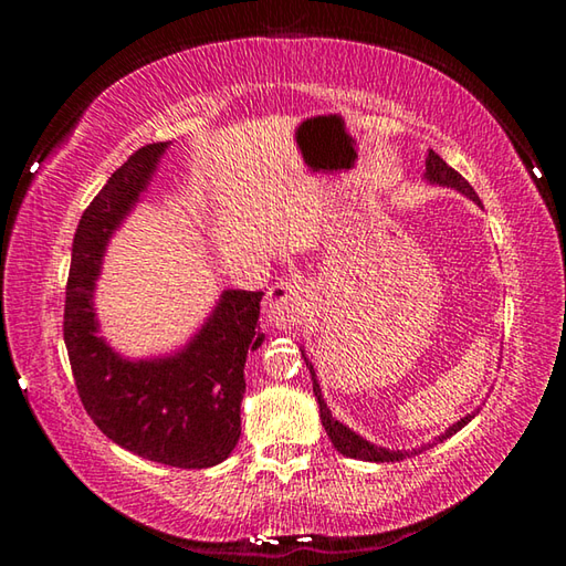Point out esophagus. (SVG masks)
<instances>
[{"mask_svg":"<svg viewBox=\"0 0 566 566\" xmlns=\"http://www.w3.org/2000/svg\"><path fill=\"white\" fill-rule=\"evenodd\" d=\"M312 290L310 282L302 276H292V280L276 282L270 292H266V314L276 329H292L304 319L306 310H310Z\"/></svg>","mask_w":566,"mask_h":566,"instance_id":"obj_1","label":"esophagus"}]
</instances>
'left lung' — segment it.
Returning a JSON list of instances; mask_svg holds the SVG:
<instances>
[{"mask_svg":"<svg viewBox=\"0 0 566 566\" xmlns=\"http://www.w3.org/2000/svg\"><path fill=\"white\" fill-rule=\"evenodd\" d=\"M424 177H427L429 181H432V185L452 187V189H457V191H462L464 197L472 199V202L482 205V202H479V197H476V191L472 189V185H469V181H467L462 175H459V171H454L452 167H449L447 161H444L442 157H439L437 151H432V149H429V157H427V175H424ZM302 357H304V352H302ZM304 361H306V357H304ZM306 367H310V375H312L314 397H317V401H319L322 427L327 429L332 444L337 447L339 454L352 457V459H361V462H401V459H407L409 454H419L421 449H427V447H419V449H411V452H407V449H405V452H401V449H385V447H377V444L367 442V439L359 437L357 432H352V429H349L347 424H342V421H337V419L332 417L327 401H324V397H322V389H319L317 375H314V367H312L310 361H306ZM476 411H479V409H474L472 415H467V417L459 419L457 424L449 427L444 434L437 437V442H444L447 437L457 434L459 429L467 427L469 421H472V419L476 417Z\"/></svg>","mask_w":566,"mask_h":566,"instance_id":"left-lung-1","label":"left lung"}]
</instances>
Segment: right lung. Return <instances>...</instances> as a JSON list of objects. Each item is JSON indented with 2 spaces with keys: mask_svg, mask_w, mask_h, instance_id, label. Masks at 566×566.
I'll return each mask as SVG.
<instances>
[{
  "mask_svg": "<svg viewBox=\"0 0 566 566\" xmlns=\"http://www.w3.org/2000/svg\"><path fill=\"white\" fill-rule=\"evenodd\" d=\"M169 142L134 151L76 224L64 302V344L87 415L114 444L179 469H207L232 454L242 434L247 354L262 347V292L227 290L185 349L132 361L99 337L94 282L124 217L139 202Z\"/></svg>",
  "mask_w": 566,
  "mask_h": 566,
  "instance_id": "obj_1",
  "label": "right lung"
}]
</instances>
